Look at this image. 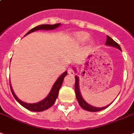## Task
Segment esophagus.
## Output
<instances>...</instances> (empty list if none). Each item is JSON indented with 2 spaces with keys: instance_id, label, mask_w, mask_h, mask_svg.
I'll use <instances>...</instances> for the list:
<instances>
[{
  "instance_id": "esophagus-1",
  "label": "esophagus",
  "mask_w": 134,
  "mask_h": 134,
  "mask_svg": "<svg viewBox=\"0 0 134 134\" xmlns=\"http://www.w3.org/2000/svg\"><path fill=\"white\" fill-rule=\"evenodd\" d=\"M67 73H68V74L71 75V76L74 75V71L73 70L72 68H69V69L67 70Z\"/></svg>"
}]
</instances>
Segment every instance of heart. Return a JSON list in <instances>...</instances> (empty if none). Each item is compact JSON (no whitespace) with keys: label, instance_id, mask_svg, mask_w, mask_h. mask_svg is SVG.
<instances>
[{"label":"heart","instance_id":"obj_1","mask_svg":"<svg viewBox=\"0 0 134 134\" xmlns=\"http://www.w3.org/2000/svg\"><path fill=\"white\" fill-rule=\"evenodd\" d=\"M76 36L77 39H78V41H82V42L86 41L90 38V35L87 33H85V32H80V33H78Z\"/></svg>","mask_w":134,"mask_h":134}]
</instances>
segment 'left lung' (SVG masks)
<instances>
[{"label": "left lung", "mask_w": 134, "mask_h": 134, "mask_svg": "<svg viewBox=\"0 0 134 134\" xmlns=\"http://www.w3.org/2000/svg\"><path fill=\"white\" fill-rule=\"evenodd\" d=\"M106 45H109V46L114 47H116L118 49H120L121 51V48H120V45L117 43L116 42L113 40L111 37H109V36H107V41L106 43H105ZM76 70V69H75ZM75 80H76V82H75V93H76V96L77 100H78V103L80 106L82 107V109H84L85 110L89 111H92V112H96V111H99L103 110L106 109L107 107H108L109 105L111 104V103L110 105H107L106 107H93L92 105H89L84 99L82 98V96L80 94V90H79V78L77 76H75Z\"/></svg>", "instance_id": "8db88e82"}]
</instances>
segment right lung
Returning a JSON list of instances; mask_svg holds the SVG:
<instances>
[{
    "mask_svg": "<svg viewBox=\"0 0 134 134\" xmlns=\"http://www.w3.org/2000/svg\"><path fill=\"white\" fill-rule=\"evenodd\" d=\"M60 25V23H57L55 24V25H41L37 26L36 27L31 29L29 32H27V33L26 34V35H27L31 33V32L37 31V30H40V29H44V30L54 29H56V28L58 27ZM67 74V71H65L59 78H58L57 80L55 82V83H54L53 87H52V90L50 91L48 96H47L45 98L43 99L42 100L38 102V103L30 104V103H26L23 102V101H21L20 99H18V98L15 95V93H14V91H13L12 88L11 84L9 83V85H10L11 91H12V93L13 96H14V98L16 99V100H17V102L20 103V105L23 107H24L25 108L27 109L28 110L32 111H42L46 110V109H49V107H51L55 103L56 98H57L58 96L59 90L60 89V87H61L63 82L64 78L66 76Z\"/></svg>",
    "mask_w": 134,
    "mask_h": 134,
    "instance_id": "add662e5",
    "label": "right lung"
}]
</instances>
